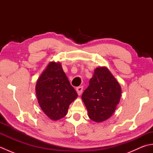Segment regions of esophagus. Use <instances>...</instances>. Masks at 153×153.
<instances>
[{
	"mask_svg": "<svg viewBox=\"0 0 153 153\" xmlns=\"http://www.w3.org/2000/svg\"><path fill=\"white\" fill-rule=\"evenodd\" d=\"M83 87L81 86V87H77L76 88V91L77 93V94H78V95H82V93L83 92Z\"/></svg>",
	"mask_w": 153,
	"mask_h": 153,
	"instance_id": "esophagus-1",
	"label": "esophagus"
}]
</instances>
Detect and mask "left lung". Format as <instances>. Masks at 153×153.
Masks as SVG:
<instances>
[{
  "instance_id": "1",
  "label": "left lung",
  "mask_w": 153,
  "mask_h": 153,
  "mask_svg": "<svg viewBox=\"0 0 153 153\" xmlns=\"http://www.w3.org/2000/svg\"><path fill=\"white\" fill-rule=\"evenodd\" d=\"M122 95L120 83L105 66L97 68L89 85L82 99L88 112L89 118L102 122L110 118L116 109Z\"/></svg>"
}]
</instances>
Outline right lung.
<instances>
[{
    "label": "right lung",
    "mask_w": 153,
    "mask_h": 153,
    "mask_svg": "<svg viewBox=\"0 0 153 153\" xmlns=\"http://www.w3.org/2000/svg\"><path fill=\"white\" fill-rule=\"evenodd\" d=\"M35 92L41 110L54 121L67 114L70 105L77 97L60 62L47 65L37 81Z\"/></svg>",
    "instance_id": "add662e5"
}]
</instances>
